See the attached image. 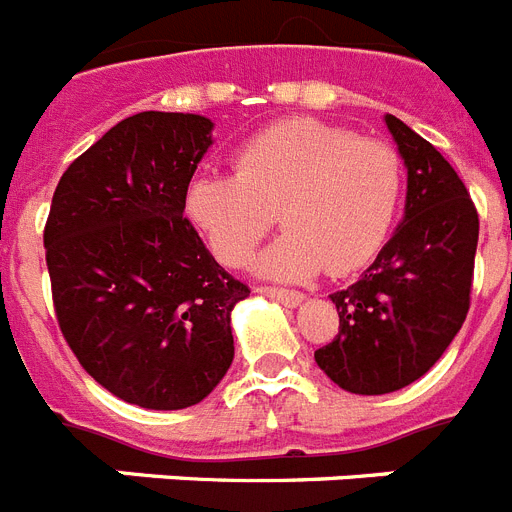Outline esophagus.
<instances>
[{"label":"esophagus","instance_id":"esophagus-1","mask_svg":"<svg viewBox=\"0 0 512 512\" xmlns=\"http://www.w3.org/2000/svg\"><path fill=\"white\" fill-rule=\"evenodd\" d=\"M261 295L266 298L277 300V303L287 305V308H295V305L303 303V292H295V290H282V287H259Z\"/></svg>","mask_w":512,"mask_h":512}]
</instances>
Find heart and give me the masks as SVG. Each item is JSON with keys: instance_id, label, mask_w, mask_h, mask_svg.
<instances>
[{"instance_id": "1", "label": "heart", "mask_w": 512, "mask_h": 512, "mask_svg": "<svg viewBox=\"0 0 512 512\" xmlns=\"http://www.w3.org/2000/svg\"><path fill=\"white\" fill-rule=\"evenodd\" d=\"M404 191V163L381 139L318 119L269 126L238 152L235 173H199L186 214L214 256L243 266L279 220L287 233L259 259L261 274L310 279L357 272L381 251Z\"/></svg>"}]
</instances>
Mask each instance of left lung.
Listing matches in <instances>:
<instances>
[{
	"mask_svg": "<svg viewBox=\"0 0 512 512\" xmlns=\"http://www.w3.org/2000/svg\"><path fill=\"white\" fill-rule=\"evenodd\" d=\"M404 157V222L368 272L331 295L339 334L316 362L344 391L378 396L409 386L443 357L471 305L479 214L453 165L388 113Z\"/></svg>",
	"mask_w": 512,
	"mask_h": 512,
	"instance_id": "1",
	"label": "left lung"
}]
</instances>
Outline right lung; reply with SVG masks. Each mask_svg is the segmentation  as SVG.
<instances>
[{"label": "right lung", "mask_w": 512, "mask_h": 512, "mask_svg": "<svg viewBox=\"0 0 512 512\" xmlns=\"http://www.w3.org/2000/svg\"><path fill=\"white\" fill-rule=\"evenodd\" d=\"M212 144L196 113L119 121L61 176L43 246L56 321L87 375L144 409H186L233 362L248 285L194 230L186 191Z\"/></svg>", "instance_id": "right-lung-1"}]
</instances>
